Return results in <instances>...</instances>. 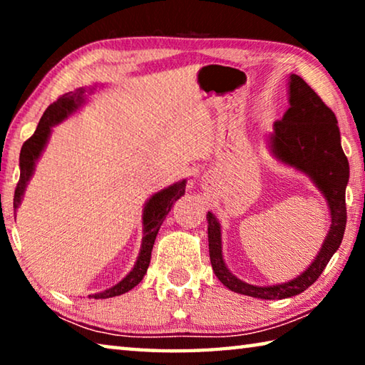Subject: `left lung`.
Masks as SVG:
<instances>
[{
    "instance_id": "left-lung-1",
    "label": "left lung",
    "mask_w": 365,
    "mask_h": 365,
    "mask_svg": "<svg viewBox=\"0 0 365 365\" xmlns=\"http://www.w3.org/2000/svg\"><path fill=\"white\" fill-rule=\"evenodd\" d=\"M288 103L282 120L275 122L272 132L265 135V143L277 163L304 174L329 206L331 224L312 262L294 279L275 285L261 287L240 280L224 261L220 222L214 212H207L209 257L215 277L232 292L259 299L292 298L311 287L341 245L346 227L344 193L349 163L341 148L336 117L296 73L288 77Z\"/></svg>"
}]
</instances>
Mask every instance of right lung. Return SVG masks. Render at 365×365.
Listing matches in <instances>:
<instances>
[{"label":"right lung","mask_w":365,"mask_h":365,"mask_svg":"<svg viewBox=\"0 0 365 365\" xmlns=\"http://www.w3.org/2000/svg\"><path fill=\"white\" fill-rule=\"evenodd\" d=\"M98 85L93 86H80L76 91H69L59 98L56 103H53L49 106L45 114L41 115L38 122V127H36L35 133L30 137L26 143L22 145L21 156H19V169H21V177L19 183H17L16 193H14V211L19 209L24 200V193L29 187V182L32 180L36 164L41 158L43 151L46 150V145L49 141V137L53 133V127L59 125L61 122L69 119L77 110L83 106L88 100V95L95 93ZM185 187H187V178L183 180H178L175 183L169 185V187L163 188L160 191L153 193L148 197L145 206H143V214H141V225H143V238H141V246L137 261H135L132 270L123 277V279L115 283L114 287H110L104 292L90 294V298L95 299H106L113 298V296H119L127 292H130L138 283L143 280L148 267H150L151 261V251L154 240H156V235L159 232L160 225H163L164 219L168 217L170 207L174 206V202L185 195Z\"/></svg>","instance_id":"right-lung-1"}]
</instances>
